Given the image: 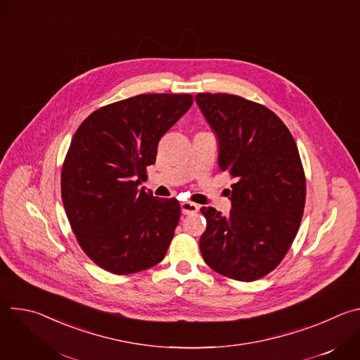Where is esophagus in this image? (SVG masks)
Here are the masks:
<instances>
[{
	"label": "esophagus",
	"instance_id": "1",
	"mask_svg": "<svg viewBox=\"0 0 360 360\" xmlns=\"http://www.w3.org/2000/svg\"><path fill=\"white\" fill-rule=\"evenodd\" d=\"M199 210V207L196 203L193 202H188V200H184L181 202V211L184 215H192V214H196Z\"/></svg>",
	"mask_w": 360,
	"mask_h": 360
}]
</instances>
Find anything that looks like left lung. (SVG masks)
Segmentation results:
<instances>
[{
	"instance_id": "left-lung-1",
	"label": "left lung",
	"mask_w": 360,
	"mask_h": 360,
	"mask_svg": "<svg viewBox=\"0 0 360 360\" xmlns=\"http://www.w3.org/2000/svg\"><path fill=\"white\" fill-rule=\"evenodd\" d=\"M195 101L218 138L221 171L235 178L229 215L200 208L207 218L199 239L202 258L231 279H259L281 264L302 221L306 182L296 142L256 102L210 92Z\"/></svg>"
}]
</instances>
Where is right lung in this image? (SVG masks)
I'll return each mask as SVG.
<instances>
[{"mask_svg": "<svg viewBox=\"0 0 360 360\" xmlns=\"http://www.w3.org/2000/svg\"><path fill=\"white\" fill-rule=\"evenodd\" d=\"M192 102L189 94H141L96 110L77 129L61 174L63 203L79 246L102 269L127 275L164 259L179 202L139 185L160 139Z\"/></svg>", "mask_w": 360, "mask_h": 360, "instance_id": "right-lung-1", "label": "right lung"}]
</instances>
